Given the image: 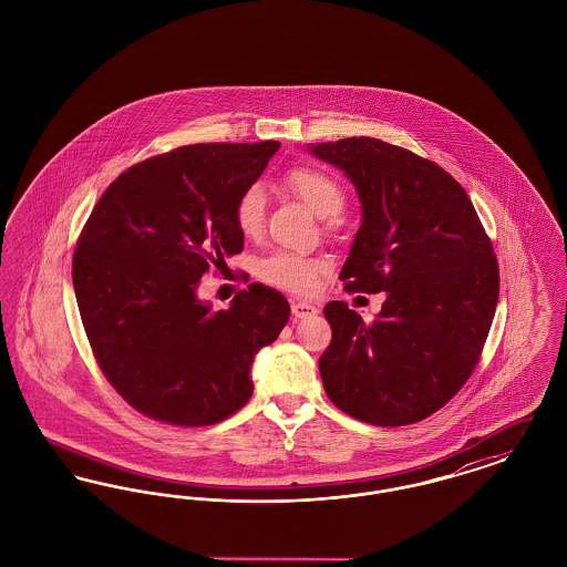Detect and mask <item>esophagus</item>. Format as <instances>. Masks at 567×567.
<instances>
[{"mask_svg":"<svg viewBox=\"0 0 567 567\" xmlns=\"http://www.w3.org/2000/svg\"><path fill=\"white\" fill-rule=\"evenodd\" d=\"M291 312L296 319H308V317H315L319 310L308 301H291Z\"/></svg>","mask_w":567,"mask_h":567,"instance_id":"esophagus-1","label":"esophagus"}]
</instances>
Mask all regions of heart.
I'll return each mask as SVG.
<instances>
[{
  "instance_id": "1",
  "label": "heart",
  "mask_w": 567,
  "mask_h": 567,
  "mask_svg": "<svg viewBox=\"0 0 567 567\" xmlns=\"http://www.w3.org/2000/svg\"><path fill=\"white\" fill-rule=\"evenodd\" d=\"M289 187L296 190L297 197L319 216V218H333L340 215L347 202L342 185L329 176L323 169L317 167H296L287 174ZM266 216V190L259 185H252L244 190L236 204V225L244 236H257L264 227ZM259 276L274 287L287 291H310L317 276V264L297 257L291 252H276L261 261Z\"/></svg>"
}]
</instances>
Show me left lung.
Instances as JSON below:
<instances>
[{"mask_svg": "<svg viewBox=\"0 0 567 567\" xmlns=\"http://www.w3.org/2000/svg\"><path fill=\"white\" fill-rule=\"evenodd\" d=\"M361 202L340 280L386 299L372 324L329 301L319 359L327 398L354 419L400 427L446 404L478 363L499 297L493 246L467 193L440 165L377 137L308 144Z\"/></svg>", "mask_w": 567, "mask_h": 567, "instance_id": "obj_1", "label": "left lung"}]
</instances>
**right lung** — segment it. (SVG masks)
Segmentation results:
<instances>
[{
	"label": "right lung",
	"mask_w": 567,
	"mask_h": 567,
	"mask_svg": "<svg viewBox=\"0 0 567 567\" xmlns=\"http://www.w3.org/2000/svg\"><path fill=\"white\" fill-rule=\"evenodd\" d=\"M280 142L193 144L123 172L89 216L72 261L82 324L110 384L169 425H213L252 395L255 354L289 321L287 297L248 285L227 310L202 276L243 252L236 204Z\"/></svg>",
	"instance_id": "right-lung-1"
}]
</instances>
